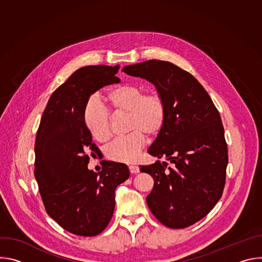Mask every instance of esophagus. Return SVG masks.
Segmentation results:
<instances>
[{"mask_svg": "<svg viewBox=\"0 0 262 262\" xmlns=\"http://www.w3.org/2000/svg\"><path fill=\"white\" fill-rule=\"evenodd\" d=\"M128 169H129V172L132 174H137L140 172V168L138 166H135V165H130L128 166Z\"/></svg>", "mask_w": 262, "mask_h": 262, "instance_id": "esophagus-1", "label": "esophagus"}]
</instances>
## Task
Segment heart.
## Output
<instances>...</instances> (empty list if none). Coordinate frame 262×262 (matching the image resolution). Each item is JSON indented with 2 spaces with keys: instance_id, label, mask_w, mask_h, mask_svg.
Returning <instances> with one entry per match:
<instances>
[{
  "instance_id": "heart-1",
  "label": "heart",
  "mask_w": 262,
  "mask_h": 262,
  "mask_svg": "<svg viewBox=\"0 0 262 262\" xmlns=\"http://www.w3.org/2000/svg\"><path fill=\"white\" fill-rule=\"evenodd\" d=\"M106 99L117 113L129 115L128 129L125 137L110 143L104 150L105 157L114 162L134 163L145 146L146 135L157 136L166 120V102L155 91L145 92L136 84L123 83L111 88ZM84 119L91 136L98 142L111 137V116L108 110L96 100H90L85 108Z\"/></svg>"
}]
</instances>
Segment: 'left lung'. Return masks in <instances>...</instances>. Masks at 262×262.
<instances>
[{
    "mask_svg": "<svg viewBox=\"0 0 262 262\" xmlns=\"http://www.w3.org/2000/svg\"><path fill=\"white\" fill-rule=\"evenodd\" d=\"M151 82L166 102V120L148 154L166 162L141 166L155 180L146 201L163 225L182 229L203 219L222 197L228 164L219 111L188 71L161 60L123 67Z\"/></svg>",
    "mask_w": 262,
    "mask_h": 262,
    "instance_id": "obj_1",
    "label": "left lung"
}]
</instances>
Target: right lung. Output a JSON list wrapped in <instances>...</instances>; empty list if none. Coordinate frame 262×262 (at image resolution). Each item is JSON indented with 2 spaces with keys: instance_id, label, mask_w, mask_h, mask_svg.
Listing matches in <instances>:
<instances>
[{
  "instance_id": "add662e5",
  "label": "right lung",
  "mask_w": 262,
  "mask_h": 262,
  "mask_svg": "<svg viewBox=\"0 0 262 262\" xmlns=\"http://www.w3.org/2000/svg\"><path fill=\"white\" fill-rule=\"evenodd\" d=\"M119 65L85 66L73 72L49 99L35 141L34 175L48 214L66 231L81 236L101 233L113 216L115 189L129 177L124 164L104 162L88 170L97 152L85 119L89 97L119 83Z\"/></svg>"
}]
</instances>
